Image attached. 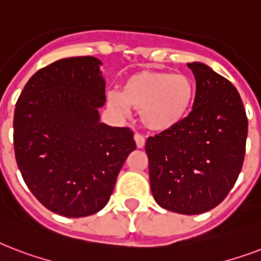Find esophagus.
<instances>
[{
	"label": "esophagus",
	"mask_w": 261,
	"mask_h": 261,
	"mask_svg": "<svg viewBox=\"0 0 261 261\" xmlns=\"http://www.w3.org/2000/svg\"><path fill=\"white\" fill-rule=\"evenodd\" d=\"M134 139H135V143H137V147H138V149H142V147L145 146V142H146V141H145V138H143L142 135L135 134Z\"/></svg>",
	"instance_id": "obj_1"
}]
</instances>
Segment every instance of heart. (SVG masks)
Instances as JSON below:
<instances>
[{
	"mask_svg": "<svg viewBox=\"0 0 261 261\" xmlns=\"http://www.w3.org/2000/svg\"><path fill=\"white\" fill-rule=\"evenodd\" d=\"M108 104L120 114L128 107L139 111L147 130L167 133L180 126L190 114L195 100V85L190 77L172 71L142 70L128 75L120 93L110 92Z\"/></svg>",
	"mask_w": 261,
	"mask_h": 261,
	"instance_id": "1",
	"label": "heart"
}]
</instances>
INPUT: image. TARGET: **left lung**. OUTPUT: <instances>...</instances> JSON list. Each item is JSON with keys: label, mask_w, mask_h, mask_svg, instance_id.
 <instances>
[{"label": "left lung", "mask_w": 261, "mask_h": 261, "mask_svg": "<svg viewBox=\"0 0 261 261\" xmlns=\"http://www.w3.org/2000/svg\"><path fill=\"white\" fill-rule=\"evenodd\" d=\"M196 93L186 120L149 137L145 145L153 198L186 215L202 214L226 198L237 181L248 135V119L233 84L204 63H187Z\"/></svg>", "instance_id": "obj_1"}]
</instances>
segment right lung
Instances as JSON below:
<instances>
[{"label":"right lung","mask_w":261,"mask_h":261,"mask_svg":"<svg viewBox=\"0 0 261 261\" xmlns=\"http://www.w3.org/2000/svg\"><path fill=\"white\" fill-rule=\"evenodd\" d=\"M101 61L59 59L36 71L14 110L17 167L35 198L69 218L104 208L131 151L128 127L100 122L106 102Z\"/></svg>","instance_id":"add662e5"}]
</instances>
